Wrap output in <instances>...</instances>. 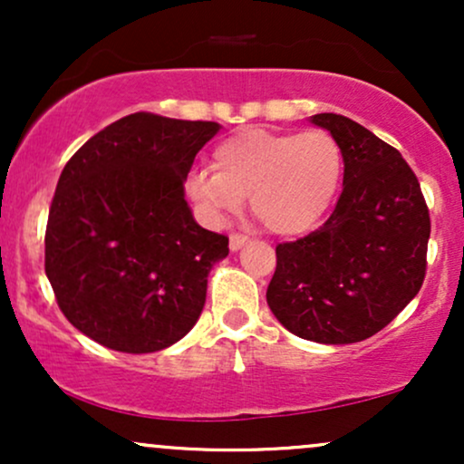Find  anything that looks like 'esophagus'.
<instances>
[{"label": "esophagus", "instance_id": "obj_1", "mask_svg": "<svg viewBox=\"0 0 464 464\" xmlns=\"http://www.w3.org/2000/svg\"><path fill=\"white\" fill-rule=\"evenodd\" d=\"M246 242H248V237L242 236V233H231V237H228V248L239 250Z\"/></svg>", "mask_w": 464, "mask_h": 464}]
</instances>
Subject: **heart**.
I'll return each instance as SVG.
<instances>
[{
  "mask_svg": "<svg viewBox=\"0 0 464 464\" xmlns=\"http://www.w3.org/2000/svg\"><path fill=\"white\" fill-rule=\"evenodd\" d=\"M214 172H194L189 196L209 214L250 211L266 231L295 237L310 231L332 205L343 179V150L327 130L244 129L211 154Z\"/></svg>",
  "mask_w": 464,
  "mask_h": 464,
  "instance_id": "1",
  "label": "heart"
}]
</instances>
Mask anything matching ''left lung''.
Segmentation results:
<instances>
[{"label":"left lung","instance_id":"obj_1","mask_svg":"<svg viewBox=\"0 0 464 464\" xmlns=\"http://www.w3.org/2000/svg\"><path fill=\"white\" fill-rule=\"evenodd\" d=\"M344 161V189L323 227L276 246L266 299L299 338L351 344L386 327L428 270L430 211L401 152L344 115L318 113Z\"/></svg>","mask_w":464,"mask_h":464}]
</instances>
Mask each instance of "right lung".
I'll return each mask as SVG.
<instances>
[{
  "mask_svg": "<svg viewBox=\"0 0 464 464\" xmlns=\"http://www.w3.org/2000/svg\"><path fill=\"white\" fill-rule=\"evenodd\" d=\"M220 126L154 113L113 121L58 179L45 275L73 327L124 353L161 351L194 327L228 237L196 225L183 183Z\"/></svg>",
  "mask_w": 464,
  "mask_h": 464,
  "instance_id": "1",
  "label": "right lung"
}]
</instances>
